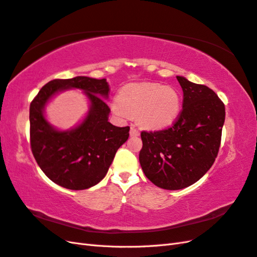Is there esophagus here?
<instances>
[{
    "label": "esophagus",
    "mask_w": 257,
    "mask_h": 257,
    "mask_svg": "<svg viewBox=\"0 0 257 257\" xmlns=\"http://www.w3.org/2000/svg\"><path fill=\"white\" fill-rule=\"evenodd\" d=\"M130 134L131 136H139V131L134 126V125H131V130H130Z\"/></svg>",
    "instance_id": "obj_1"
}]
</instances>
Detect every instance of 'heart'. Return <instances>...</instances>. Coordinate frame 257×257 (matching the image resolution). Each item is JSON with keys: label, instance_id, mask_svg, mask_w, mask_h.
<instances>
[{"label": "heart", "instance_id": "b5f03b06", "mask_svg": "<svg viewBox=\"0 0 257 257\" xmlns=\"http://www.w3.org/2000/svg\"><path fill=\"white\" fill-rule=\"evenodd\" d=\"M112 110L120 116H137L141 125L148 130H162L172 125L180 114L181 96L170 85L128 83L120 90Z\"/></svg>", "mask_w": 257, "mask_h": 257}]
</instances>
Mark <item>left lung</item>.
Listing matches in <instances>:
<instances>
[{
  "label": "left lung",
  "instance_id": "8db88e82",
  "mask_svg": "<svg viewBox=\"0 0 257 257\" xmlns=\"http://www.w3.org/2000/svg\"><path fill=\"white\" fill-rule=\"evenodd\" d=\"M183 91L182 110L169 128L142 132L139 162L146 177L161 189L181 190L203 177L221 145L225 106L204 84L177 76Z\"/></svg>",
  "mask_w": 257,
  "mask_h": 257
}]
</instances>
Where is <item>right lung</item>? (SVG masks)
Segmentation results:
<instances>
[{
    "mask_svg": "<svg viewBox=\"0 0 257 257\" xmlns=\"http://www.w3.org/2000/svg\"><path fill=\"white\" fill-rule=\"evenodd\" d=\"M82 89L90 102L89 111L72 130H57L44 116V107L59 91ZM109 84L106 79L77 76L46 83L30 105L31 149L38 166L51 181L68 190H85L106 176L116 150L127 141L130 126L108 122Z\"/></svg>",
    "mask_w": 257,
    "mask_h": 257,
    "instance_id": "obj_1",
    "label": "right lung"
}]
</instances>
